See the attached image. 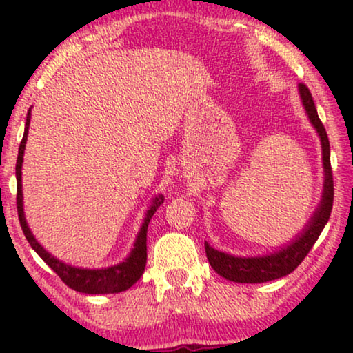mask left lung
I'll return each instance as SVG.
<instances>
[{"mask_svg":"<svg viewBox=\"0 0 353 353\" xmlns=\"http://www.w3.org/2000/svg\"><path fill=\"white\" fill-rule=\"evenodd\" d=\"M302 103L305 105L308 119L313 127L316 128L318 134L321 138L323 148V165H325V190H323V199L318 207L315 215L308 221V225L303 230V233L294 241L291 245L279 250L276 254L265 255V257H233L225 252H220L214 248H210L205 243V254L209 259V263L220 276H223L234 283H267L273 279L283 278L286 274L292 273L302 260L310 252L313 244L320 238L323 228L330 220L332 210V201H334V181H332V168H331V152H330V139H327L325 125L321 123L318 117L315 103H313L312 93L305 83L299 85Z\"/></svg>","mask_w":353,"mask_h":353,"instance_id":"1","label":"left lung"}]
</instances>
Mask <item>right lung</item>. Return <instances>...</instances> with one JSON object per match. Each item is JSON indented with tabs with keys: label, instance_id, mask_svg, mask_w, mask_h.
I'll return each mask as SVG.
<instances>
[{
	"label": "right lung",
	"instance_id": "add662e5",
	"mask_svg": "<svg viewBox=\"0 0 353 353\" xmlns=\"http://www.w3.org/2000/svg\"><path fill=\"white\" fill-rule=\"evenodd\" d=\"M28 125H30V110L27 114V122H26V132H23V138L19 146V156L16 162V178H17V215L19 221H21L22 231L26 234V238L35 252L50 265L57 276L64 281L70 289H74L77 292H85V294H112V292H122L127 291L128 288H132L134 283L141 278L146 267V259H148V250H146V236H148V225L149 220L152 219L154 212L157 210V207L162 204L163 199L162 196H159L154 199V204L151 209L148 210L146 220L139 231L137 243H134V249L130 254V257L125 262L114 265V267L103 268V270H83V268H75L70 265H65L59 262V260L52 257L37 243V239L33 238V234L28 230L26 216H23V207H22V161H23V149H26V141L28 134Z\"/></svg>",
	"mask_w": 353,
	"mask_h": 353
}]
</instances>
